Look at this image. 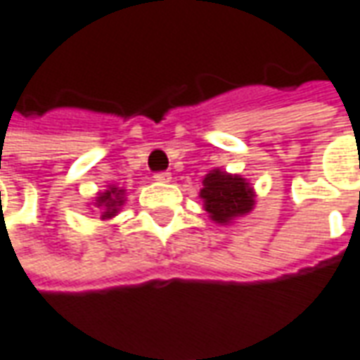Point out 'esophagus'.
Listing matches in <instances>:
<instances>
[{
  "label": "esophagus",
  "instance_id": "34e87169",
  "mask_svg": "<svg viewBox=\"0 0 360 360\" xmlns=\"http://www.w3.org/2000/svg\"><path fill=\"white\" fill-rule=\"evenodd\" d=\"M155 181H160V183H167V181H172V173L169 172H158L154 175Z\"/></svg>",
  "mask_w": 360,
  "mask_h": 360
}]
</instances>
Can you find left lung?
I'll list each match as a JSON object with an SVG mask.
<instances>
[{
  "label": "left lung",
  "mask_w": 360,
  "mask_h": 360,
  "mask_svg": "<svg viewBox=\"0 0 360 360\" xmlns=\"http://www.w3.org/2000/svg\"><path fill=\"white\" fill-rule=\"evenodd\" d=\"M202 185L205 188H200V197L205 198L206 212L214 222H230L236 216L250 212L255 205L253 191L245 179L238 175H228L216 169L206 175Z\"/></svg>",
  "instance_id": "obj_1"
}]
</instances>
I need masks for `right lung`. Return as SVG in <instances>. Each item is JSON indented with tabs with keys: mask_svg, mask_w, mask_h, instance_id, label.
I'll use <instances>...</instances> for the list:
<instances>
[{
	"mask_svg": "<svg viewBox=\"0 0 360 360\" xmlns=\"http://www.w3.org/2000/svg\"><path fill=\"white\" fill-rule=\"evenodd\" d=\"M122 195H124L122 188L110 187V191H107V193H103V195L97 197V206L105 210L103 218H110V216L117 214V208L122 205Z\"/></svg>",
	"mask_w": 360,
	"mask_h": 360,
	"instance_id": "right-lung-1",
	"label": "right lung"
}]
</instances>
